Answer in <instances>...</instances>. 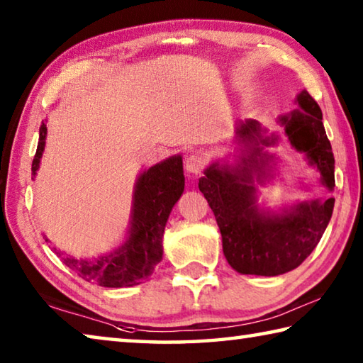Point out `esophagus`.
<instances>
[{"mask_svg":"<svg viewBox=\"0 0 363 363\" xmlns=\"http://www.w3.org/2000/svg\"><path fill=\"white\" fill-rule=\"evenodd\" d=\"M205 164H206V157L203 155V153L195 152L190 157H187L184 167H186L187 173H190V174H200L201 171H203Z\"/></svg>","mask_w":363,"mask_h":363,"instance_id":"obj_1","label":"esophagus"}]
</instances>
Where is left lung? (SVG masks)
Returning <instances> with one entry per match:
<instances>
[{
    "instance_id": "1",
    "label": "left lung",
    "mask_w": 363,
    "mask_h": 363,
    "mask_svg": "<svg viewBox=\"0 0 363 363\" xmlns=\"http://www.w3.org/2000/svg\"><path fill=\"white\" fill-rule=\"evenodd\" d=\"M299 108L280 115L279 125L293 149L304 153L320 173L322 186L333 192L335 157L322 123V110L307 91L296 96ZM233 163L214 162L200 177L205 195L219 225L223 251L232 269L245 275L275 277L296 269L320 242L333 214L335 199L301 201L280 211L257 203L256 184L274 177L275 155L266 147L279 143L275 133L256 120L235 125ZM232 155V153H230Z\"/></svg>"
}]
</instances>
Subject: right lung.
Returning <instances> with one entry per match:
<instances>
[{
	"instance_id": "add662e5",
	"label": "right lung",
	"mask_w": 363,
	"mask_h": 363,
	"mask_svg": "<svg viewBox=\"0 0 363 363\" xmlns=\"http://www.w3.org/2000/svg\"><path fill=\"white\" fill-rule=\"evenodd\" d=\"M46 121L40 126L38 147L32 163V179L40 169L46 145ZM184 192L182 157L174 155L143 171L134 184L130 227L120 247L110 253L75 257L54 248L65 266L86 281L107 288H123L143 284L163 257V232L169 213ZM45 240L48 237L45 235Z\"/></svg>"
}]
</instances>
